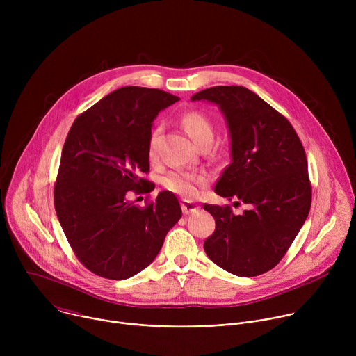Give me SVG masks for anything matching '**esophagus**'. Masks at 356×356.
I'll list each match as a JSON object with an SVG mask.
<instances>
[{
  "label": "esophagus",
  "mask_w": 356,
  "mask_h": 356,
  "mask_svg": "<svg viewBox=\"0 0 356 356\" xmlns=\"http://www.w3.org/2000/svg\"><path fill=\"white\" fill-rule=\"evenodd\" d=\"M198 204H195V202L193 201H188V200H181V210H183V214L184 216H188L191 213H195L198 210Z\"/></svg>",
  "instance_id": "1"
}]
</instances>
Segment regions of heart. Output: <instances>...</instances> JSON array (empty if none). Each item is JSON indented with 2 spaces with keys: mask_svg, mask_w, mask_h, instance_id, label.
<instances>
[{
  "mask_svg": "<svg viewBox=\"0 0 356 356\" xmlns=\"http://www.w3.org/2000/svg\"><path fill=\"white\" fill-rule=\"evenodd\" d=\"M181 124L187 132V135L193 139L194 143L200 142L204 138H211L213 139V124L210 120L202 115L201 113H188L183 117ZM158 129L152 134L150 136V143H149V155L154 156L155 154V140H156ZM204 177L193 175V173H186V172H170L166 175L163 179V184L173 193L180 194L186 198H194L198 194L200 186L204 183Z\"/></svg>",
  "mask_w": 356,
  "mask_h": 356,
  "instance_id": "obj_1",
  "label": "heart"
}]
</instances>
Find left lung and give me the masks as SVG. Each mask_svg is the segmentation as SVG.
Returning <instances> with one entry per match:
<instances>
[{"instance_id":"1","label":"left lung","mask_w":356,"mask_h":356,"mask_svg":"<svg viewBox=\"0 0 356 356\" xmlns=\"http://www.w3.org/2000/svg\"><path fill=\"white\" fill-rule=\"evenodd\" d=\"M191 101L217 106L227 122L231 163L214 191L248 206L235 216L228 206L204 204L216 220L204 250L232 275H262L280 262L309 216L306 152L291 124L246 87H210L195 92Z\"/></svg>"}]
</instances>
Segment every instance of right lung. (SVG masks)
I'll list each match as a JSON object with an SVG mask.
<instances>
[{
  "mask_svg": "<svg viewBox=\"0 0 356 356\" xmlns=\"http://www.w3.org/2000/svg\"><path fill=\"white\" fill-rule=\"evenodd\" d=\"M176 101L158 88L121 87L79 115L69 131L55 209L77 258L98 276L124 280L143 270L181 217L170 191H161L146 209L127 198L149 183L139 175L149 170L152 125Z\"/></svg>",
  "mask_w": 356,
  "mask_h": 356,
  "instance_id": "1",
  "label": "right lung"
}]
</instances>
